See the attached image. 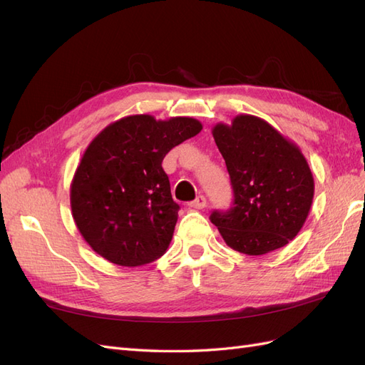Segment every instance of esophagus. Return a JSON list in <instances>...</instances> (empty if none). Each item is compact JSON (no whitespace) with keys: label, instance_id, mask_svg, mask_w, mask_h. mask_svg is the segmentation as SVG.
Segmentation results:
<instances>
[{"label":"esophagus","instance_id":"obj_1","mask_svg":"<svg viewBox=\"0 0 365 365\" xmlns=\"http://www.w3.org/2000/svg\"><path fill=\"white\" fill-rule=\"evenodd\" d=\"M205 205H207V200H205V196H202V195L197 196L195 201L189 202V207H190V208H196V210H201V208H204Z\"/></svg>","mask_w":365,"mask_h":365}]
</instances>
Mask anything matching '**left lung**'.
Masks as SVG:
<instances>
[{"mask_svg":"<svg viewBox=\"0 0 365 365\" xmlns=\"http://www.w3.org/2000/svg\"><path fill=\"white\" fill-rule=\"evenodd\" d=\"M213 137L235 196L233 207L210 215L225 244L248 256L289 244L314 200V176L302 150L268 121L247 114L230 126L216 125Z\"/></svg>","mask_w":365,"mask_h":365,"instance_id":"obj_1","label":"left lung"}]
</instances>
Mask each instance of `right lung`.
<instances>
[{
  "label": "right lung",
  "mask_w": 365,
  "mask_h": 365,
  "mask_svg": "<svg viewBox=\"0 0 365 365\" xmlns=\"http://www.w3.org/2000/svg\"><path fill=\"white\" fill-rule=\"evenodd\" d=\"M190 117L140 114L106 126L86 148L70 190L74 222L98 256L141 267L169 248L180 205L173 201L165 153L200 134Z\"/></svg>",
  "instance_id": "1"
}]
</instances>
